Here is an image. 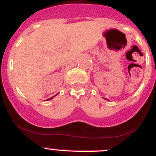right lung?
Listing matches in <instances>:
<instances>
[{"instance_id": "1", "label": "right lung", "mask_w": 156, "mask_h": 156, "mask_svg": "<svg viewBox=\"0 0 156 156\" xmlns=\"http://www.w3.org/2000/svg\"><path fill=\"white\" fill-rule=\"evenodd\" d=\"M56 95H57V94H56ZM55 96H53V97H52V98H48V99H47V100H48H48H51V98H54V97H55Z\"/></svg>"}]
</instances>
